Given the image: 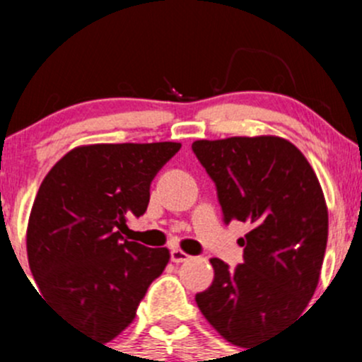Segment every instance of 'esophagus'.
Wrapping results in <instances>:
<instances>
[{"instance_id": "34e87169", "label": "esophagus", "mask_w": 362, "mask_h": 362, "mask_svg": "<svg viewBox=\"0 0 362 362\" xmlns=\"http://www.w3.org/2000/svg\"><path fill=\"white\" fill-rule=\"evenodd\" d=\"M170 255H171V261L177 262V264L189 261V254H185V252L180 250V249H173L170 252Z\"/></svg>"}]
</instances>
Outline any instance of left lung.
Here are the masks:
<instances>
[{
	"label": "left lung",
	"mask_w": 362,
	"mask_h": 362,
	"mask_svg": "<svg viewBox=\"0 0 362 362\" xmlns=\"http://www.w3.org/2000/svg\"><path fill=\"white\" fill-rule=\"evenodd\" d=\"M192 152L214 180L226 224L250 226L238 240L243 264L210 259L214 282L196 303L222 338L247 349L296 320L315 293L326 202L310 163L284 138L198 140Z\"/></svg>",
	"instance_id": "left-lung-1"
}]
</instances>
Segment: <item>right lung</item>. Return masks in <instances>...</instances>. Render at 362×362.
Instances as JSON below:
<instances>
[{"label":"right lung","mask_w":362,"mask_h":362,"mask_svg":"<svg viewBox=\"0 0 362 362\" xmlns=\"http://www.w3.org/2000/svg\"><path fill=\"white\" fill-rule=\"evenodd\" d=\"M180 144H103L68 152L47 173L28 224V259L40 293L78 333L110 341L136 315L166 268L168 249L122 236L141 217L151 184Z\"/></svg>","instance_id":"add662e5"}]
</instances>
